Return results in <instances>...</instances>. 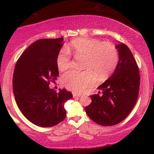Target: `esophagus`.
Instances as JSON below:
<instances>
[{
  "instance_id": "esophagus-1",
  "label": "esophagus",
  "mask_w": 154,
  "mask_h": 154,
  "mask_svg": "<svg viewBox=\"0 0 154 154\" xmlns=\"http://www.w3.org/2000/svg\"><path fill=\"white\" fill-rule=\"evenodd\" d=\"M72 96H73V98H75V97H80L81 96H82V94H72Z\"/></svg>"
}]
</instances>
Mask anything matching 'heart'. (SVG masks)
Here are the masks:
<instances>
[{"label":"heart","mask_w":154,"mask_h":154,"mask_svg":"<svg viewBox=\"0 0 154 154\" xmlns=\"http://www.w3.org/2000/svg\"><path fill=\"white\" fill-rule=\"evenodd\" d=\"M69 50L76 58H84L83 68L86 69L82 72L72 70L62 75L63 85L75 92H82L94 84L96 76L93 72L98 75L99 79H105L114 71L118 62V52L111 43L81 38L71 41L69 49L64 48L60 51L56 64L60 71L66 69L71 64Z\"/></svg>","instance_id":"1"}]
</instances>
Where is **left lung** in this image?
Returning a JSON list of instances; mask_svg holds the SVG:
<instances>
[{
	"label": "left lung",
	"mask_w": 154,
	"mask_h": 154,
	"mask_svg": "<svg viewBox=\"0 0 154 154\" xmlns=\"http://www.w3.org/2000/svg\"><path fill=\"white\" fill-rule=\"evenodd\" d=\"M119 61L113 75L98 87L101 95L90 96L92 103L85 106L89 118L104 126H113L128 116L136 104L140 86L137 62L124 43L116 45Z\"/></svg>",
	"instance_id": "1"
}]
</instances>
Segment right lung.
<instances>
[{
    "label": "right lung",
    "instance_id": "right-lung-1",
    "mask_svg": "<svg viewBox=\"0 0 154 154\" xmlns=\"http://www.w3.org/2000/svg\"><path fill=\"white\" fill-rule=\"evenodd\" d=\"M63 37L35 41L23 52L15 64L13 90L20 110L25 118L40 127H51L63 121L64 103L71 92L49 88V82L59 75L56 58Z\"/></svg>",
    "mask_w": 154,
    "mask_h": 154
}]
</instances>
